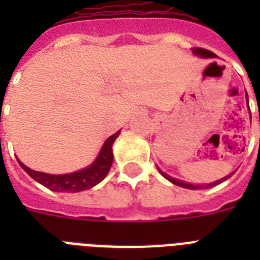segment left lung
I'll return each instance as SVG.
<instances>
[{"label": "left lung", "mask_w": 260, "mask_h": 260, "mask_svg": "<svg viewBox=\"0 0 260 260\" xmlns=\"http://www.w3.org/2000/svg\"><path fill=\"white\" fill-rule=\"evenodd\" d=\"M192 52H193V54H196V56H200V57H214V56H215V53H212L211 50H207V49H204V48H198V46H196V48H192ZM159 172H160V174H161V175H163V176L167 179V180H170L171 183H174V184L179 185V187H183V188H188V189L211 188V187H215V185L220 184L221 181L227 180V179H229L230 176L233 175V174L229 175V176H225V178L220 179V180L214 181V183H210V184H207V185H199V184H195V185H193V184H189V183H184V181L179 180V179L171 178V176H168V175H167V174H164L163 171H160V170H159Z\"/></svg>", "instance_id": "8db88e82"}]
</instances>
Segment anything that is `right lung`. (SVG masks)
Returning a JSON list of instances; mask_svg holds the SVG:
<instances>
[{"label":"right lung","mask_w":260,"mask_h":260,"mask_svg":"<svg viewBox=\"0 0 260 260\" xmlns=\"http://www.w3.org/2000/svg\"><path fill=\"white\" fill-rule=\"evenodd\" d=\"M120 135V131H117L115 135H112L107 139V141L103 145L100 153L94 160V163L89 166L85 170L77 171L73 174L68 175H49L33 171L27 168L25 164H22L18 160V164L21 168L26 172L31 179L39 181L46 188L54 192H80L89 189L99 184L103 179L107 176V174L111 170L112 161H113V152H112V145L115 143L116 137Z\"/></svg>","instance_id":"add662e5"}]
</instances>
